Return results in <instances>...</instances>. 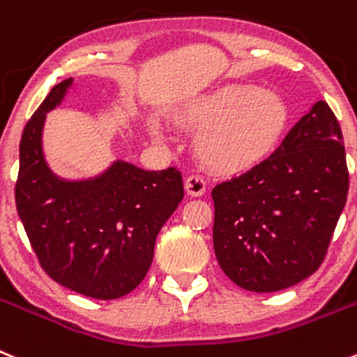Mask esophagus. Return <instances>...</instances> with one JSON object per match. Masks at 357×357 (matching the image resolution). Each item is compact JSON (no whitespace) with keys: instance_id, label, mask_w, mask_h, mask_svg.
<instances>
[{"instance_id":"esophagus-1","label":"esophagus","mask_w":357,"mask_h":357,"mask_svg":"<svg viewBox=\"0 0 357 357\" xmlns=\"http://www.w3.org/2000/svg\"><path fill=\"white\" fill-rule=\"evenodd\" d=\"M185 192L190 197H202L206 192L204 179L199 178V176H190V178H186Z\"/></svg>"}]
</instances>
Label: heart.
<instances>
[{
    "label": "heart",
    "instance_id": "b5f03b06",
    "mask_svg": "<svg viewBox=\"0 0 357 357\" xmlns=\"http://www.w3.org/2000/svg\"><path fill=\"white\" fill-rule=\"evenodd\" d=\"M176 121L197 130L194 155L202 167L220 176L254 171L284 137L289 107L275 91L255 84H227L194 96L176 112ZM160 137V128L153 126Z\"/></svg>",
    "mask_w": 357,
    "mask_h": 357
}]
</instances>
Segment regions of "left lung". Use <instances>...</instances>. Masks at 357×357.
<instances>
[{"mask_svg": "<svg viewBox=\"0 0 357 357\" xmlns=\"http://www.w3.org/2000/svg\"><path fill=\"white\" fill-rule=\"evenodd\" d=\"M349 192L342 130L324 100L254 171L213 188V246L241 289L292 287L324 261Z\"/></svg>", "mask_w": 357, "mask_h": 357, "instance_id": "obj_1", "label": "left lung"}]
</instances>
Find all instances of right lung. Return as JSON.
I'll use <instances>...</instances> for the list:
<instances>
[{
    "label": "right lung",
    "mask_w": 357,
    "mask_h": 357,
    "mask_svg": "<svg viewBox=\"0 0 357 357\" xmlns=\"http://www.w3.org/2000/svg\"><path fill=\"white\" fill-rule=\"evenodd\" d=\"M73 86L51 89L19 144L15 204L40 264L63 287L95 299H118L144 280L160 229L183 199L179 171H144L114 160L89 178L66 179L43 153L47 112Z\"/></svg>",
    "instance_id": "obj_1"
}]
</instances>
